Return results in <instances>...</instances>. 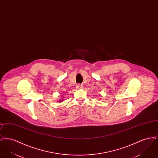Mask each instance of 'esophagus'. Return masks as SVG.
Listing matches in <instances>:
<instances>
[{"mask_svg": "<svg viewBox=\"0 0 158 158\" xmlns=\"http://www.w3.org/2000/svg\"><path fill=\"white\" fill-rule=\"evenodd\" d=\"M76 87L77 89H81V88H82L83 85H81V84H77L76 85Z\"/></svg>", "mask_w": 158, "mask_h": 158, "instance_id": "esophagus-1", "label": "esophagus"}]
</instances>
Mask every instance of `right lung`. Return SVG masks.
<instances>
[{"instance_id": "add662e5", "label": "right lung", "mask_w": 158, "mask_h": 158, "mask_svg": "<svg viewBox=\"0 0 158 158\" xmlns=\"http://www.w3.org/2000/svg\"><path fill=\"white\" fill-rule=\"evenodd\" d=\"M61 101H62V100H61V99H60V100H59V102H61Z\"/></svg>"}]
</instances>
